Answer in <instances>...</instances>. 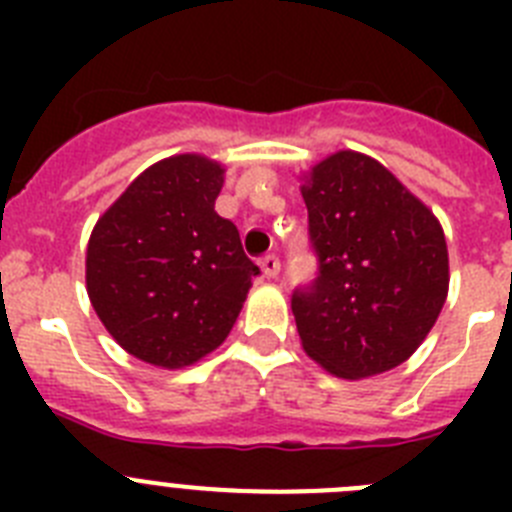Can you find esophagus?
I'll return each mask as SVG.
<instances>
[{
	"label": "esophagus",
	"instance_id": "1",
	"mask_svg": "<svg viewBox=\"0 0 512 512\" xmlns=\"http://www.w3.org/2000/svg\"><path fill=\"white\" fill-rule=\"evenodd\" d=\"M261 271H264V277L274 279L279 274V269H282V264H279V256H274V253H269V256H264V259L259 261Z\"/></svg>",
	"mask_w": 512,
	"mask_h": 512
}]
</instances>
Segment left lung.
I'll return each mask as SVG.
<instances>
[{
  "label": "left lung",
  "instance_id": "left-lung-1",
  "mask_svg": "<svg viewBox=\"0 0 512 512\" xmlns=\"http://www.w3.org/2000/svg\"><path fill=\"white\" fill-rule=\"evenodd\" d=\"M318 279L295 289L302 348L366 379L415 354L449 295V248L428 207L372 156L338 151L302 184Z\"/></svg>",
  "mask_w": 512,
  "mask_h": 512
}]
</instances>
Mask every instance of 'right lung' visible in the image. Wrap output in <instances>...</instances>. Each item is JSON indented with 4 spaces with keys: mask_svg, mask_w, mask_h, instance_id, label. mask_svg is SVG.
<instances>
[{
    "mask_svg": "<svg viewBox=\"0 0 512 512\" xmlns=\"http://www.w3.org/2000/svg\"><path fill=\"white\" fill-rule=\"evenodd\" d=\"M225 169L200 153L148 166L89 235L87 292L130 356L182 369L228 338L259 266L215 212Z\"/></svg>",
    "mask_w": 512,
    "mask_h": 512,
    "instance_id": "add662e5",
    "label": "right lung"
}]
</instances>
